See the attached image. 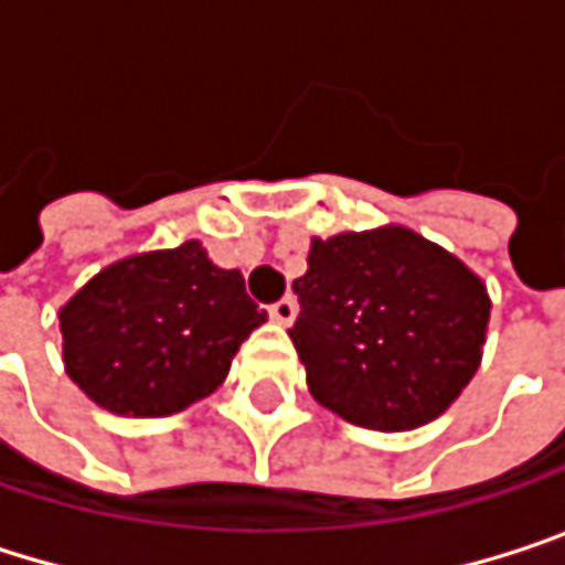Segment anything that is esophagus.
Here are the masks:
<instances>
[{
	"label": "esophagus",
	"mask_w": 565,
	"mask_h": 565,
	"mask_svg": "<svg viewBox=\"0 0 565 565\" xmlns=\"http://www.w3.org/2000/svg\"><path fill=\"white\" fill-rule=\"evenodd\" d=\"M268 313H271V320H275V323L290 327V323H294V317H297V300H294V297H281L278 303H271V307H268Z\"/></svg>",
	"instance_id": "obj_1"
}]
</instances>
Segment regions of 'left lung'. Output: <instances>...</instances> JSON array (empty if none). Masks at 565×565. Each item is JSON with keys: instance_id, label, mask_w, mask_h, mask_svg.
<instances>
[{"instance_id": "1", "label": "left lung", "mask_w": 565, "mask_h": 565, "mask_svg": "<svg viewBox=\"0 0 565 565\" xmlns=\"http://www.w3.org/2000/svg\"><path fill=\"white\" fill-rule=\"evenodd\" d=\"M287 330L310 395L340 418L408 431L438 418L481 366L484 281L402 225L313 238Z\"/></svg>"}]
</instances>
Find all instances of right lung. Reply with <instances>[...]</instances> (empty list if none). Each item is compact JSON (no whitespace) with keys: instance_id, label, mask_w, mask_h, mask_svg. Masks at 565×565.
Segmentation results:
<instances>
[{"instance_id":"right-lung-1","label":"right lung","mask_w":565,"mask_h":565,"mask_svg":"<svg viewBox=\"0 0 565 565\" xmlns=\"http://www.w3.org/2000/svg\"><path fill=\"white\" fill-rule=\"evenodd\" d=\"M265 320L242 271L182 242L114 262L61 307L64 370L107 412L160 418L215 393Z\"/></svg>"}]
</instances>
